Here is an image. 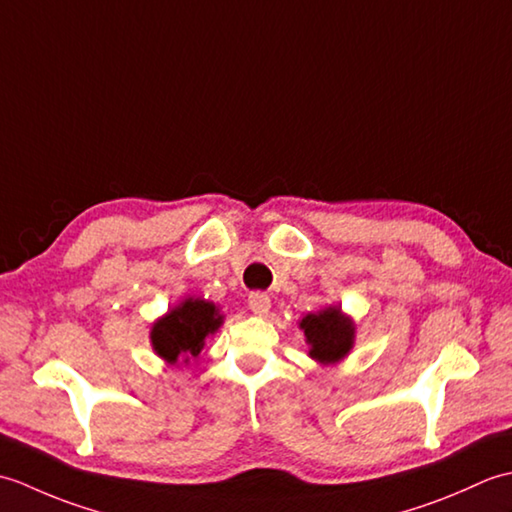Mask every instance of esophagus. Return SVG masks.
Here are the masks:
<instances>
[{
	"label": "esophagus",
	"mask_w": 512,
	"mask_h": 512,
	"mask_svg": "<svg viewBox=\"0 0 512 512\" xmlns=\"http://www.w3.org/2000/svg\"><path fill=\"white\" fill-rule=\"evenodd\" d=\"M248 306L255 314H259V317H266L270 312V297L266 292H253V295L248 297Z\"/></svg>",
	"instance_id": "obj_1"
}]
</instances>
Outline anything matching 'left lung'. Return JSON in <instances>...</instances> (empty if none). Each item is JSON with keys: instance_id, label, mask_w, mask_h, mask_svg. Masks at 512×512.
<instances>
[{"instance_id": "obj_1", "label": "left lung", "mask_w": 512, "mask_h": 512, "mask_svg": "<svg viewBox=\"0 0 512 512\" xmlns=\"http://www.w3.org/2000/svg\"><path fill=\"white\" fill-rule=\"evenodd\" d=\"M299 328L306 334L310 356L321 365H334L350 354L354 345V321L345 317L341 306H328L310 312L301 319Z\"/></svg>"}]
</instances>
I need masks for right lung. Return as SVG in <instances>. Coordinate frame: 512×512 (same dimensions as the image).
<instances>
[{"label":"right lung","mask_w":512,"mask_h":512,"mask_svg":"<svg viewBox=\"0 0 512 512\" xmlns=\"http://www.w3.org/2000/svg\"><path fill=\"white\" fill-rule=\"evenodd\" d=\"M222 323L215 303L189 297L151 325V347L169 365L189 363L202 352L206 336L215 334Z\"/></svg>","instance_id":"1"}]
</instances>
